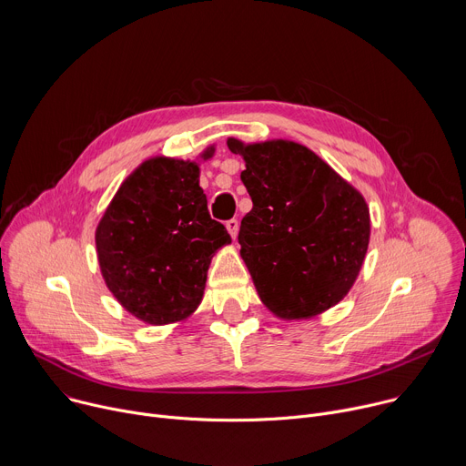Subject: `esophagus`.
I'll use <instances>...</instances> for the list:
<instances>
[{"label": "esophagus", "instance_id": "obj_1", "mask_svg": "<svg viewBox=\"0 0 466 466\" xmlns=\"http://www.w3.org/2000/svg\"><path fill=\"white\" fill-rule=\"evenodd\" d=\"M225 227H227V230L230 232V236L236 239L238 230H239V223H238V219H228V221L225 223Z\"/></svg>", "mask_w": 466, "mask_h": 466}]
</instances>
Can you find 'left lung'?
<instances>
[{
  "label": "left lung",
  "instance_id": "8db88e82",
  "mask_svg": "<svg viewBox=\"0 0 466 466\" xmlns=\"http://www.w3.org/2000/svg\"><path fill=\"white\" fill-rule=\"evenodd\" d=\"M241 180L252 210L241 219V258L261 302L277 317H315L347 297L370 239L365 197L306 146L243 144Z\"/></svg>",
  "mask_w": 466,
  "mask_h": 466
}]
</instances>
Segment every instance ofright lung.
Returning a JSON list of instances; mask_svg holds the SVG:
<instances>
[{"mask_svg": "<svg viewBox=\"0 0 466 466\" xmlns=\"http://www.w3.org/2000/svg\"><path fill=\"white\" fill-rule=\"evenodd\" d=\"M214 153L210 146L201 158ZM198 173L191 160L142 162L121 182L96 228L106 288L147 324L187 319L203 300L214 254L232 241L210 218Z\"/></svg>", "mask_w": 466, "mask_h": 466, "instance_id": "add662e5", "label": "right lung"}]
</instances>
